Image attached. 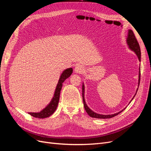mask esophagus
<instances>
[{
	"instance_id": "esophagus-1",
	"label": "esophagus",
	"mask_w": 151,
	"mask_h": 151,
	"mask_svg": "<svg viewBox=\"0 0 151 151\" xmlns=\"http://www.w3.org/2000/svg\"><path fill=\"white\" fill-rule=\"evenodd\" d=\"M74 72L77 74H82L84 72V67L81 64H77L76 65L74 68Z\"/></svg>"
}]
</instances>
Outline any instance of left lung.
Masks as SVG:
<instances>
[{"instance_id": "obj_1", "label": "left lung", "mask_w": 151, "mask_h": 151, "mask_svg": "<svg viewBox=\"0 0 151 151\" xmlns=\"http://www.w3.org/2000/svg\"><path fill=\"white\" fill-rule=\"evenodd\" d=\"M129 33H128V36L127 38V43L129 45V47L130 48V49H131L135 53V54L137 55V56L138 57V58L139 61H140V58H141V52H140V46L135 36L134 33V32L132 30L129 29ZM140 67H139V84H140ZM138 91V88L137 89L136 92H137ZM137 94V93H135V94ZM135 94L134 95V96L132 98V99L130 101V102L133 100L134 98L135 97ZM83 103H84V108L86 109V111L87 112V113L88 115L93 118H102V119H106V118H110L112 117L115 116L116 115H118V114L120 113L121 112H122L125 108H124L123 109H122V111H119L118 113L113 114V115H100V114H98L96 113H94V111H93L91 109L87 106V104L86 103L85 99H84V85H83Z\"/></svg>"}]
</instances>
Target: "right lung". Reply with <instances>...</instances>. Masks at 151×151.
I'll return each instance as SVG.
<instances>
[{"mask_svg": "<svg viewBox=\"0 0 151 151\" xmlns=\"http://www.w3.org/2000/svg\"><path fill=\"white\" fill-rule=\"evenodd\" d=\"M73 72V69L72 68H68L65 69L64 71L62 72V74L60 76V79L58 82V84L57 85V88L55 91L54 96L52 98L51 102L49 103L48 106H47L46 108H45L43 110L41 111L38 113H28L30 115L35 118H45L49 117L50 115H52V114L56 110L57 108L59 98H60V91L62 89V84L65 80L69 77L72 73Z\"/></svg>", "mask_w": 151, "mask_h": 151, "instance_id": "add662e5", "label": "right lung"}]
</instances>
